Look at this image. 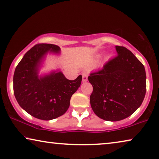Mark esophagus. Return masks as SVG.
<instances>
[{
    "mask_svg": "<svg viewBox=\"0 0 159 159\" xmlns=\"http://www.w3.org/2000/svg\"><path fill=\"white\" fill-rule=\"evenodd\" d=\"M88 80V75L86 73H83L82 74V81L86 82Z\"/></svg>",
    "mask_w": 159,
    "mask_h": 159,
    "instance_id": "1",
    "label": "esophagus"
}]
</instances>
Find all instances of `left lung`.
Wrapping results in <instances>:
<instances>
[{"label":"left lung","instance_id":"1","mask_svg":"<svg viewBox=\"0 0 159 159\" xmlns=\"http://www.w3.org/2000/svg\"><path fill=\"white\" fill-rule=\"evenodd\" d=\"M117 55L100 70L91 73L93 86L90 103L93 112L107 121L128 117L139 108L146 92L144 66L122 46H116Z\"/></svg>","mask_w":159,"mask_h":159}]
</instances>
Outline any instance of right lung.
I'll return each instance as SVG.
<instances>
[{
	"label": "right lung",
	"mask_w": 159,
	"mask_h": 159,
	"mask_svg": "<svg viewBox=\"0 0 159 159\" xmlns=\"http://www.w3.org/2000/svg\"><path fill=\"white\" fill-rule=\"evenodd\" d=\"M60 47L37 44L24 55L13 75V93L20 107L37 119L50 120L64 115L72 95L80 86L82 75L73 80L61 72L38 77V67L48 51L57 52Z\"/></svg>",
	"instance_id": "add662e5"
}]
</instances>
